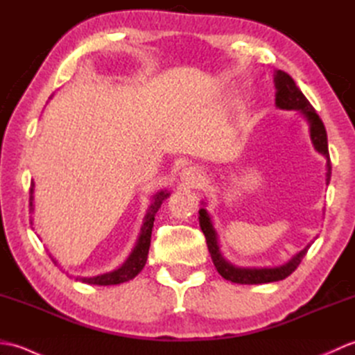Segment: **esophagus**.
<instances>
[{
  "label": "esophagus",
  "instance_id": "obj_1",
  "mask_svg": "<svg viewBox=\"0 0 355 355\" xmlns=\"http://www.w3.org/2000/svg\"><path fill=\"white\" fill-rule=\"evenodd\" d=\"M180 180H182V183L187 187H198V186H201L202 180H205V178H202L201 171H198L197 168H192V166H191V168H186L182 172Z\"/></svg>",
  "mask_w": 355,
  "mask_h": 355
}]
</instances>
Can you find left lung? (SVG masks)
Instances as JSON below:
<instances>
[{
	"label": "left lung",
	"mask_w": 355,
	"mask_h": 355,
	"mask_svg": "<svg viewBox=\"0 0 355 355\" xmlns=\"http://www.w3.org/2000/svg\"><path fill=\"white\" fill-rule=\"evenodd\" d=\"M275 87H276V107L279 110L297 111L299 114L304 116L308 125H310V137H311L313 146L319 154H322L327 158V184H329L331 160H329V153H328L327 130H325V125L322 122V119L313 108V105L308 102L304 93L300 92L299 87L296 85V82L293 80V78L288 73L277 70L275 73ZM198 214H200L198 216L200 227L206 236L207 248H209L210 256H212L214 266L218 270V273L230 282L253 285V284H268V282L282 281V279L288 277L293 271L299 267V263L302 262L308 248L311 247V244H308L304 250H300L299 253L294 254L288 262H285L284 266H279V267L250 268V267L233 266L230 261L224 258L220 250L216 230L214 227L212 220H210V215L207 214V210L200 209Z\"/></svg>",
	"instance_id": "1"
}]
</instances>
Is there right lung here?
Returning a JSON list of instances; mask_svg holds the SVG:
<instances>
[{
    "mask_svg": "<svg viewBox=\"0 0 355 355\" xmlns=\"http://www.w3.org/2000/svg\"><path fill=\"white\" fill-rule=\"evenodd\" d=\"M33 192H35V183H30V212H33L35 206H33ZM168 191H160L153 195V201H150V206L148 209V212L143 218V224L140 229V235L137 243H135V247L132 248L131 254L128 256V259L120 266L119 268L108 271V273L103 275H97L93 277H80L78 276L76 281H82L89 285H117V284H123L131 281L135 276H137L140 271L143 270L148 259V253H149V245H150V233H153V227H154V220H155V214L158 212V209L162 207V202L169 197ZM51 256V254H50ZM51 259L55 263H58V261L53 258Z\"/></svg>",
    "mask_w": 355,
    "mask_h": 355,
    "instance_id": "add662e5",
    "label": "right lung"
}]
</instances>
